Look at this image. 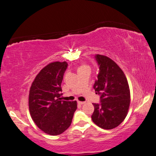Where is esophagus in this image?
Returning a JSON list of instances; mask_svg holds the SVG:
<instances>
[{
  "label": "esophagus",
  "instance_id": "esophagus-1",
  "mask_svg": "<svg viewBox=\"0 0 156 156\" xmlns=\"http://www.w3.org/2000/svg\"><path fill=\"white\" fill-rule=\"evenodd\" d=\"M84 103H85V102H80V101H78V104L80 105H84Z\"/></svg>",
  "mask_w": 156,
  "mask_h": 156
}]
</instances>
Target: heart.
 Listing matches in <instances>:
<instances>
[{
    "mask_svg": "<svg viewBox=\"0 0 156 156\" xmlns=\"http://www.w3.org/2000/svg\"><path fill=\"white\" fill-rule=\"evenodd\" d=\"M84 66H82V67H84ZM82 67H80V68H82Z\"/></svg>",
    "mask_w": 156,
    "mask_h": 156,
    "instance_id": "b5f03b06",
    "label": "heart"
}]
</instances>
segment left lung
<instances>
[{
	"instance_id": "1",
	"label": "left lung",
	"mask_w": 156,
	"mask_h": 156,
	"mask_svg": "<svg viewBox=\"0 0 156 156\" xmlns=\"http://www.w3.org/2000/svg\"><path fill=\"white\" fill-rule=\"evenodd\" d=\"M95 58L100 71L93 87L100 95V103H93L92 119L98 127L111 130L126 118L130 102V88L124 72L114 61L100 54H97Z\"/></svg>"
}]
</instances>
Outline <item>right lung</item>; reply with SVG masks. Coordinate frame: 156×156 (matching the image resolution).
<instances>
[{
  "instance_id": "right-lung-1",
  "label": "right lung",
  "mask_w": 156,
  "mask_h": 156,
  "mask_svg": "<svg viewBox=\"0 0 156 156\" xmlns=\"http://www.w3.org/2000/svg\"><path fill=\"white\" fill-rule=\"evenodd\" d=\"M67 66L66 62L48 64L36 75L30 88L31 118L46 134L58 135L64 133L70 126L77 108L76 101L61 100V84Z\"/></svg>"
}]
</instances>
